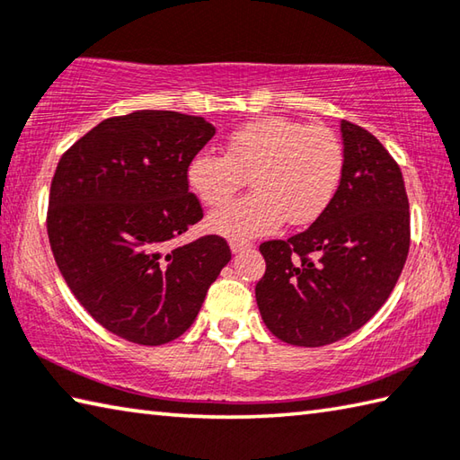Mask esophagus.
<instances>
[{"label": "esophagus", "mask_w": 460, "mask_h": 460, "mask_svg": "<svg viewBox=\"0 0 460 460\" xmlns=\"http://www.w3.org/2000/svg\"><path fill=\"white\" fill-rule=\"evenodd\" d=\"M253 243H249L245 239H231V252L233 253H241L245 252V249H252Z\"/></svg>", "instance_id": "34e87169"}]
</instances>
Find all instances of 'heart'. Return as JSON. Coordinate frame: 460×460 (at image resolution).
Returning <instances> with one entry per match:
<instances>
[{
  "mask_svg": "<svg viewBox=\"0 0 460 460\" xmlns=\"http://www.w3.org/2000/svg\"><path fill=\"white\" fill-rule=\"evenodd\" d=\"M344 166V145L332 128L270 116L233 130L225 155L197 153L189 161L187 182L203 205L221 207L249 179L252 195L208 217L211 231L249 239L275 231L283 221L305 227L320 219Z\"/></svg>",
  "mask_w": 460,
  "mask_h": 460,
  "instance_id": "1",
  "label": "heart"
}]
</instances>
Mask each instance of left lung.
I'll use <instances>...</instances> for the list:
<instances>
[{"label": "left lung", "mask_w": 460, "mask_h": 460, "mask_svg": "<svg viewBox=\"0 0 460 460\" xmlns=\"http://www.w3.org/2000/svg\"><path fill=\"white\" fill-rule=\"evenodd\" d=\"M346 166L312 227L259 245L255 297L267 328L291 346H328L360 330L394 289L411 249L398 163L358 124L341 120Z\"/></svg>", "instance_id": "8db88e82"}]
</instances>
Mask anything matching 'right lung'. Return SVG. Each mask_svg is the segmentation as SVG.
<instances>
[{
	"label": "right lung",
	"mask_w": 460,
	"mask_h": 460,
	"mask_svg": "<svg viewBox=\"0 0 460 460\" xmlns=\"http://www.w3.org/2000/svg\"><path fill=\"white\" fill-rule=\"evenodd\" d=\"M215 137L201 116H112L58 161L46 227L58 270L94 320L128 341L161 346L185 333L231 259L227 241H171L203 219L187 166Z\"/></svg>",
	"instance_id": "1"
}]
</instances>
